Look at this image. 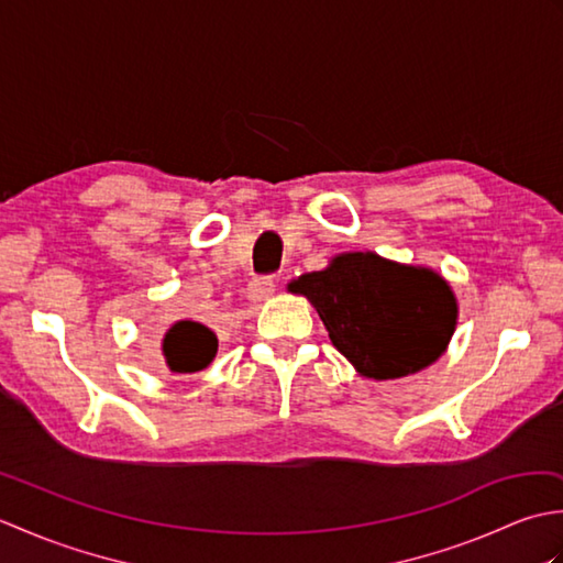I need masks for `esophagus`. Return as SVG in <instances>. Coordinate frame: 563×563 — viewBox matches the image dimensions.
<instances>
[{
  "instance_id": "obj_1",
  "label": "esophagus",
  "mask_w": 563,
  "mask_h": 563,
  "mask_svg": "<svg viewBox=\"0 0 563 563\" xmlns=\"http://www.w3.org/2000/svg\"><path fill=\"white\" fill-rule=\"evenodd\" d=\"M275 290V278L273 275H258V278H254L249 283V297L251 300H266V297H271Z\"/></svg>"
}]
</instances>
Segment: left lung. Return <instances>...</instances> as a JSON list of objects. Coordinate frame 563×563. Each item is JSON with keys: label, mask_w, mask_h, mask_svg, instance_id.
Returning a JSON list of instances; mask_svg holds the SVG:
<instances>
[{"label": "left lung", "mask_w": 563, "mask_h": 563, "mask_svg": "<svg viewBox=\"0 0 563 563\" xmlns=\"http://www.w3.org/2000/svg\"><path fill=\"white\" fill-rule=\"evenodd\" d=\"M317 307L331 343L373 379L413 375L448 349L457 302L438 273L379 258L341 254L324 271L290 283Z\"/></svg>", "instance_id": "left-lung-1"}]
</instances>
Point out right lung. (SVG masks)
I'll use <instances>...</instances> for the list:
<instances>
[{
  "label": "right lung",
  "mask_w": 563,
  "mask_h": 563,
  "mask_svg": "<svg viewBox=\"0 0 563 563\" xmlns=\"http://www.w3.org/2000/svg\"><path fill=\"white\" fill-rule=\"evenodd\" d=\"M162 351L172 373H198L218 353V336L198 321H178L166 333Z\"/></svg>",
  "instance_id": "right-lung-1"
}]
</instances>
